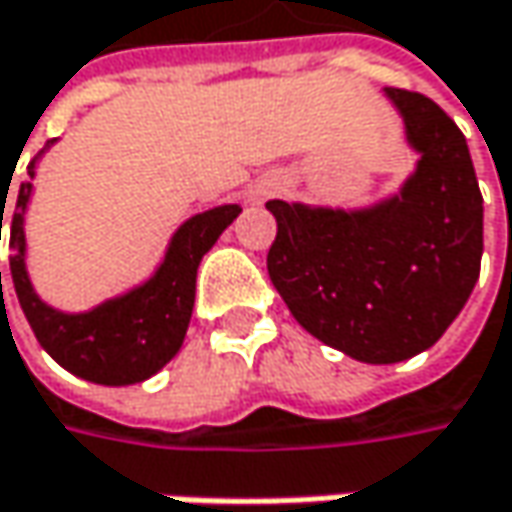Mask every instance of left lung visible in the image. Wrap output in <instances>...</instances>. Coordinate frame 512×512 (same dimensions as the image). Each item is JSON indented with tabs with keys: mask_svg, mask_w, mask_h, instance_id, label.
I'll list each match as a JSON object with an SVG mask.
<instances>
[{
	"mask_svg": "<svg viewBox=\"0 0 512 512\" xmlns=\"http://www.w3.org/2000/svg\"><path fill=\"white\" fill-rule=\"evenodd\" d=\"M419 155L398 193L366 208L272 199L269 278L307 334L360 363L431 349L469 302L484 255V199L454 119L387 87Z\"/></svg>",
	"mask_w": 512,
	"mask_h": 512,
	"instance_id": "obj_1",
	"label": "left lung"
}]
</instances>
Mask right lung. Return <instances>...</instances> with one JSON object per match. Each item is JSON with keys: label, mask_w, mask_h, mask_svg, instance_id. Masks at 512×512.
Segmentation results:
<instances>
[{"label": "right lung", "mask_w": 512, "mask_h": 512, "mask_svg": "<svg viewBox=\"0 0 512 512\" xmlns=\"http://www.w3.org/2000/svg\"><path fill=\"white\" fill-rule=\"evenodd\" d=\"M52 143L55 140H49L46 149ZM37 158L28 163V178H34ZM31 193H34V184L23 181L17 208L11 216V249H14L11 278H14L17 299L37 343L67 372L93 384H105V387L140 384L152 378L155 372H161L184 343V334L193 316V302H196L199 263L210 252V246L219 240V234L240 216V208L219 205V208L190 216L184 225H178L158 269L143 284L119 293L114 299H105L90 310L67 313L43 302L34 293V284L28 278L25 210L31 202Z\"/></svg>", "instance_id": "add662e5"}]
</instances>
